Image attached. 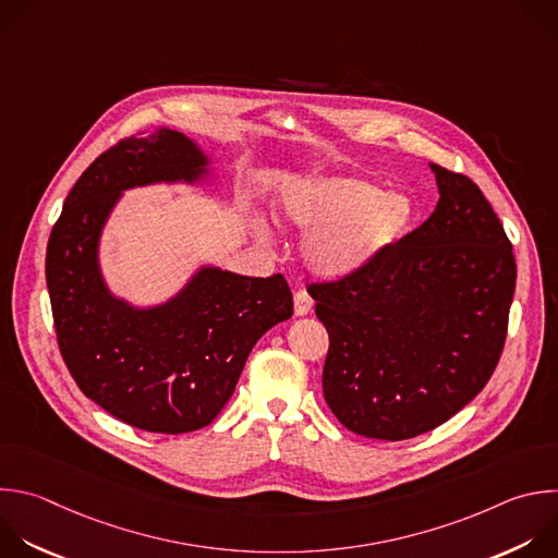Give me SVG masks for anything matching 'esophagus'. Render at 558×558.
<instances>
[{
    "label": "esophagus",
    "instance_id": "obj_1",
    "mask_svg": "<svg viewBox=\"0 0 558 558\" xmlns=\"http://www.w3.org/2000/svg\"><path fill=\"white\" fill-rule=\"evenodd\" d=\"M293 311H295V315H308L311 311H313V298L304 291V289H298L295 293H293Z\"/></svg>",
    "mask_w": 558,
    "mask_h": 558
}]
</instances>
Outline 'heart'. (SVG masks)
<instances>
[{"mask_svg":"<svg viewBox=\"0 0 558 558\" xmlns=\"http://www.w3.org/2000/svg\"><path fill=\"white\" fill-rule=\"evenodd\" d=\"M282 228L315 230L304 245L308 267L324 278L354 274L390 252L410 230L408 195L384 191L361 177H306L289 183L276 202ZM258 241H267L254 221Z\"/></svg>","mask_w":558,"mask_h":558,"instance_id":"heart-1","label":"heart"}]
</instances>
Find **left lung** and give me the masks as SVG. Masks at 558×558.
<instances>
[{
  "label": "left lung",
  "instance_id": "obj_1",
  "mask_svg": "<svg viewBox=\"0 0 558 558\" xmlns=\"http://www.w3.org/2000/svg\"><path fill=\"white\" fill-rule=\"evenodd\" d=\"M432 217L367 267L313 282L328 330L324 399L365 438L432 432L488 384L504 350L517 265L477 185L432 163Z\"/></svg>",
  "mask_w": 558,
  "mask_h": 558
}]
</instances>
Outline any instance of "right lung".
<instances>
[{"instance_id":"add662e5","label":"right lung","mask_w":558,"mask_h":558,"mask_svg":"<svg viewBox=\"0 0 558 558\" xmlns=\"http://www.w3.org/2000/svg\"><path fill=\"white\" fill-rule=\"evenodd\" d=\"M206 166L208 157L179 131L124 137L78 177L48 241L46 280L70 375L87 399L144 432L189 434L210 425L256 341L293 315L282 274L250 278L204 267L153 308L109 293L98 241L122 191L195 183Z\"/></svg>"}]
</instances>
